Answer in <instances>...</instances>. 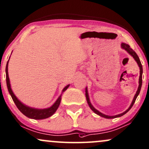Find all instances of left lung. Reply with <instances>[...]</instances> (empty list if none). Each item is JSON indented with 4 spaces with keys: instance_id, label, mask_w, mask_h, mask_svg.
<instances>
[{
    "instance_id": "obj_1",
    "label": "left lung",
    "mask_w": 149,
    "mask_h": 149,
    "mask_svg": "<svg viewBox=\"0 0 149 149\" xmlns=\"http://www.w3.org/2000/svg\"><path fill=\"white\" fill-rule=\"evenodd\" d=\"M121 48L123 49H125V51H126L127 53L129 54V55H131L133 57H134V59H135V61H136L137 63H138L139 68H140V77H139V86H138V90H137L136 93V94H135V96H134V99H133L132 102H131V103L130 106H129V107L126 110V111H124V112H123L122 113H120V114L115 115V116L105 115V114H104V113H103L100 112V111H98V110L95 109V108L94 107V106L92 105L91 102H90V97H89V94H88V87H86V100H87V102H88V104L89 107H90V109H91L92 111H94V113H96V114L98 115V116H100L105 118L111 119V118H118V117L122 116L125 115V113L128 112L129 110L131 109V108L132 107V106L134 105V104L135 103V101H136L137 97H138V96L139 95V94H140L141 88H142L143 70H142V63H141V62H140V59H139L138 55H137L136 53L134 51V50H133L132 49H131V47H130V46H129V44H125V43H122L121 44Z\"/></svg>"
}]
</instances>
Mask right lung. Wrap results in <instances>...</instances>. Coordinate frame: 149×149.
<instances>
[{"mask_svg":"<svg viewBox=\"0 0 149 149\" xmlns=\"http://www.w3.org/2000/svg\"><path fill=\"white\" fill-rule=\"evenodd\" d=\"M9 58H10V57H9ZM9 60L7 61V65H6V68H5V72H6L7 86V89H8L9 93L10 94L11 98H12L13 102L15 103L16 107H18V109L20 110L21 112H22L24 116H26V117L29 118H31V119L42 120V119L47 118H49L51 117V116H53L54 113H55V111H57V109H58V107H59V105H60L62 93L67 90L68 88L70 86V84H68V86H65V88L63 89L60 96H59L57 99L56 100V101L53 103V105H51L50 107L44 108V109H38V108L29 107V106L26 105L25 104L22 103V102H21L20 100L16 97V96L15 95L14 93H13L12 91V90H11L10 80H9V74H8Z\"/></svg>","mask_w":149,"mask_h":149,"instance_id":"add662e5","label":"right lung"}]
</instances>
